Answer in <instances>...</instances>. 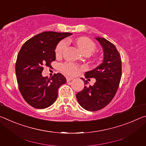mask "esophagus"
Returning <instances> with one entry per match:
<instances>
[{
	"instance_id": "1",
	"label": "esophagus",
	"mask_w": 146,
	"mask_h": 146,
	"mask_svg": "<svg viewBox=\"0 0 146 146\" xmlns=\"http://www.w3.org/2000/svg\"><path fill=\"white\" fill-rule=\"evenodd\" d=\"M66 80H67L68 82H70V81L73 80V78H72V77H67V78H66Z\"/></svg>"
}]
</instances>
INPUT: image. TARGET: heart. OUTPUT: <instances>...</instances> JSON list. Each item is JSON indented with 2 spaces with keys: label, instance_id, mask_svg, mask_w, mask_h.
Listing matches in <instances>:
<instances>
[{
  "label": "heart",
  "instance_id": "b5f03b06",
  "mask_svg": "<svg viewBox=\"0 0 146 146\" xmlns=\"http://www.w3.org/2000/svg\"><path fill=\"white\" fill-rule=\"evenodd\" d=\"M75 42L79 49L84 54V55H90L95 51L96 49V45L93 42L87 37H79L76 39ZM68 42L66 40L60 41L58 44L55 49V54L56 56L61 55L64 51L67 48ZM62 70L68 75H76L79 71L82 70V68L76 66L73 63H66L61 66Z\"/></svg>",
  "mask_w": 146,
  "mask_h": 146
}]
</instances>
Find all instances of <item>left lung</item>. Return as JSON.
<instances>
[{
  "instance_id": "left-lung-1",
  "label": "left lung",
  "mask_w": 146,
  "mask_h": 146,
  "mask_svg": "<svg viewBox=\"0 0 146 146\" xmlns=\"http://www.w3.org/2000/svg\"><path fill=\"white\" fill-rule=\"evenodd\" d=\"M103 49V60L93 70L85 73V78H95L93 86H85L76 94V99L84 109L95 111L106 107L115 97L122 75V62L116 47L104 38H95ZM85 84L88 81L82 78ZM89 80V79H88Z\"/></svg>"
}]
</instances>
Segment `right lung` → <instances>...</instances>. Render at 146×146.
I'll use <instances>...</instances> for the list:
<instances>
[{"instance_id":"right-lung-1","label":"right lung","mask_w":146,"mask_h":146,"mask_svg":"<svg viewBox=\"0 0 146 146\" xmlns=\"http://www.w3.org/2000/svg\"><path fill=\"white\" fill-rule=\"evenodd\" d=\"M71 33L45 31L29 39L20 50L15 64L19 90L24 99L36 109L48 108L55 102L58 90L66 82L61 73L51 78L43 76V66L50 67L56 59L55 49L59 42Z\"/></svg>"}]
</instances>
